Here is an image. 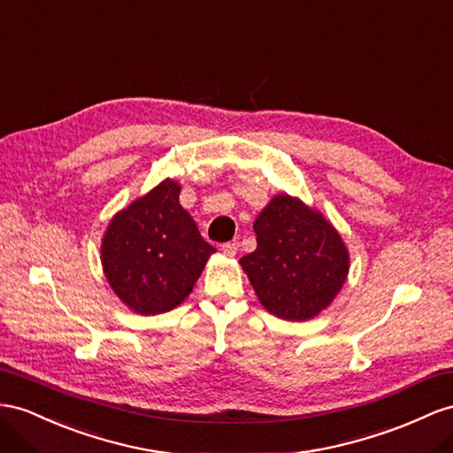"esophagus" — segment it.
I'll return each instance as SVG.
<instances>
[{
	"label": "esophagus",
	"instance_id": "34e87169",
	"mask_svg": "<svg viewBox=\"0 0 453 453\" xmlns=\"http://www.w3.org/2000/svg\"><path fill=\"white\" fill-rule=\"evenodd\" d=\"M222 250H224V254H227V257H235L237 250H239V245L234 241H229V242H224Z\"/></svg>",
	"mask_w": 453,
	"mask_h": 453
}]
</instances>
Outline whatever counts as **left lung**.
<instances>
[{
    "instance_id": "8db88e82",
    "label": "left lung",
    "mask_w": 453,
    "mask_h": 453,
    "mask_svg": "<svg viewBox=\"0 0 453 453\" xmlns=\"http://www.w3.org/2000/svg\"><path fill=\"white\" fill-rule=\"evenodd\" d=\"M254 234L258 247L241 265L270 314L304 321L331 304L346 280L348 252L326 218L280 195L257 218Z\"/></svg>"
}]
</instances>
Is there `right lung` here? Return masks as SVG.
<instances>
[{"instance_id": "1", "label": "right lung", "mask_w": 453, "mask_h": 453, "mask_svg": "<svg viewBox=\"0 0 453 453\" xmlns=\"http://www.w3.org/2000/svg\"><path fill=\"white\" fill-rule=\"evenodd\" d=\"M214 250L166 180L112 218L101 257L112 291L149 316L183 303Z\"/></svg>"}]
</instances>
